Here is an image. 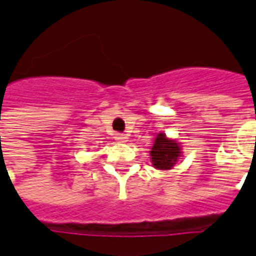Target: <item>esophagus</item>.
<instances>
[{
    "mask_svg": "<svg viewBox=\"0 0 256 256\" xmlns=\"http://www.w3.org/2000/svg\"><path fill=\"white\" fill-rule=\"evenodd\" d=\"M114 138H116V142H122V144H124V142H128V136H124V134H120V132H118V134H116V136H114Z\"/></svg>",
    "mask_w": 256,
    "mask_h": 256,
    "instance_id": "1",
    "label": "esophagus"
}]
</instances>
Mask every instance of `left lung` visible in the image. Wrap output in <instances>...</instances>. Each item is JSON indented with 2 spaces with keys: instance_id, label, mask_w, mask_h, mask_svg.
Wrapping results in <instances>:
<instances>
[{
  "instance_id": "1",
  "label": "left lung",
  "mask_w": 256,
  "mask_h": 256,
  "mask_svg": "<svg viewBox=\"0 0 256 256\" xmlns=\"http://www.w3.org/2000/svg\"><path fill=\"white\" fill-rule=\"evenodd\" d=\"M182 154L180 144L174 140H168L166 134L160 132L152 144L150 156L152 166L158 170H170Z\"/></svg>"
}]
</instances>
